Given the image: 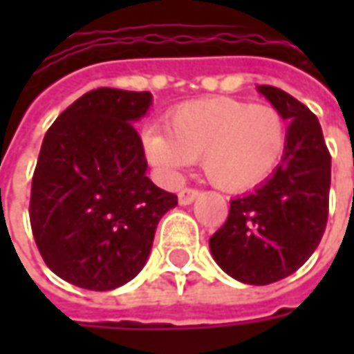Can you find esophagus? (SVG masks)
Masks as SVG:
<instances>
[{"label":"esophagus","mask_w":354,"mask_h":354,"mask_svg":"<svg viewBox=\"0 0 354 354\" xmlns=\"http://www.w3.org/2000/svg\"><path fill=\"white\" fill-rule=\"evenodd\" d=\"M199 189H195V187H184L178 193V201H180V205H192L193 201L199 197Z\"/></svg>","instance_id":"esophagus-1"}]
</instances>
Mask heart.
Listing matches in <instances>:
<instances>
[{"instance_id": "heart-1", "label": "heart", "mask_w": 354, "mask_h": 354, "mask_svg": "<svg viewBox=\"0 0 354 354\" xmlns=\"http://www.w3.org/2000/svg\"><path fill=\"white\" fill-rule=\"evenodd\" d=\"M288 142L281 109L216 96L187 102L169 115L167 132H146V153L157 169L178 176L203 159L205 176L223 192H248L271 176Z\"/></svg>"}]
</instances>
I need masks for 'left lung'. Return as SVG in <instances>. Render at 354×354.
I'll return each instance as SVG.
<instances>
[{
    "mask_svg": "<svg viewBox=\"0 0 354 354\" xmlns=\"http://www.w3.org/2000/svg\"><path fill=\"white\" fill-rule=\"evenodd\" d=\"M258 91L290 121L286 149L273 176L231 201L227 220L210 237V252L230 277L263 286L296 273L319 246L332 157L311 109L271 85Z\"/></svg>",
    "mask_w": 354,
    "mask_h": 354,
    "instance_id": "left-lung-1",
    "label": "left lung"
}]
</instances>
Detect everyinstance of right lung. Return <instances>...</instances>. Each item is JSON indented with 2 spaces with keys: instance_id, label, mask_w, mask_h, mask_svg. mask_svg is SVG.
Segmentation results:
<instances>
[{
  "instance_id": "add662e5",
  "label": "right lung",
  "mask_w": 354,
  "mask_h": 354,
  "mask_svg": "<svg viewBox=\"0 0 354 354\" xmlns=\"http://www.w3.org/2000/svg\"><path fill=\"white\" fill-rule=\"evenodd\" d=\"M151 94L100 87L45 134L32 178L30 223L43 261L80 288L113 290L146 266L155 230L178 197L146 176L134 121Z\"/></svg>"
}]
</instances>
